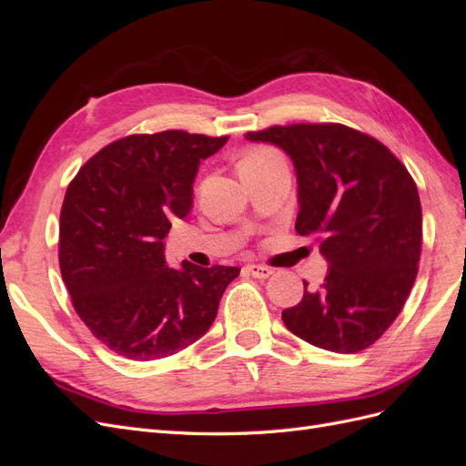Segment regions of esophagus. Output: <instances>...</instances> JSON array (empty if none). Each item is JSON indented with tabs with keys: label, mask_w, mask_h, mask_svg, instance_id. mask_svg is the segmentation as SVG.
Listing matches in <instances>:
<instances>
[{
	"label": "esophagus",
	"mask_w": 466,
	"mask_h": 466,
	"mask_svg": "<svg viewBox=\"0 0 466 466\" xmlns=\"http://www.w3.org/2000/svg\"><path fill=\"white\" fill-rule=\"evenodd\" d=\"M247 272L252 276V278H258V279H264V278H270L274 274L272 268L268 266H260V264H247Z\"/></svg>",
	"instance_id": "1"
}]
</instances>
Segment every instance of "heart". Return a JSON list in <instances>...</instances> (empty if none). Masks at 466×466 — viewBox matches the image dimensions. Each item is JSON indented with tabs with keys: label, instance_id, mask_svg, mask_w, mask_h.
<instances>
[{
	"label": "heart",
	"instance_id": "1",
	"mask_svg": "<svg viewBox=\"0 0 466 466\" xmlns=\"http://www.w3.org/2000/svg\"><path fill=\"white\" fill-rule=\"evenodd\" d=\"M279 155L272 149H266V147H258V149H252L247 153V157L243 159L241 165H250V163H262V161H270V159H278Z\"/></svg>",
	"mask_w": 466,
	"mask_h": 466
}]
</instances>
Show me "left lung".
Returning a JSON list of instances; mask_svg holds the SVG:
<instances>
[{"label": "left lung", "instance_id": "1", "mask_svg": "<svg viewBox=\"0 0 466 466\" xmlns=\"http://www.w3.org/2000/svg\"><path fill=\"white\" fill-rule=\"evenodd\" d=\"M284 151L298 177L295 231L317 235L329 264L319 289L281 311L317 348L356 354L402 311L421 250V206L406 167L377 139L342 124H291L248 132Z\"/></svg>", "mask_w": 466, "mask_h": 466}]
</instances>
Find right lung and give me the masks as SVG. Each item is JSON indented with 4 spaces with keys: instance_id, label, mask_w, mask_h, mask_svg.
Instances as JSON below:
<instances>
[{
    "instance_id": "add662e5",
    "label": "right lung",
    "mask_w": 466,
    "mask_h": 466,
    "mask_svg": "<svg viewBox=\"0 0 466 466\" xmlns=\"http://www.w3.org/2000/svg\"><path fill=\"white\" fill-rule=\"evenodd\" d=\"M228 136H128L79 168L60 214V270L81 320L118 356L151 361L202 338L241 272L188 260L168 268L165 241L194 200L200 163Z\"/></svg>"
}]
</instances>
